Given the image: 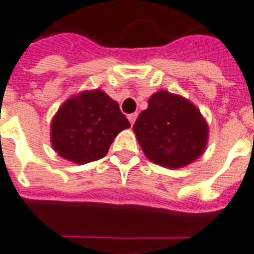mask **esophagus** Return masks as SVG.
<instances>
[{"label": "esophagus", "instance_id": "obj_1", "mask_svg": "<svg viewBox=\"0 0 254 254\" xmlns=\"http://www.w3.org/2000/svg\"><path fill=\"white\" fill-rule=\"evenodd\" d=\"M136 118H137V113H132V114H129V116H127V120H129V122H130V125L134 124Z\"/></svg>", "mask_w": 254, "mask_h": 254}]
</instances>
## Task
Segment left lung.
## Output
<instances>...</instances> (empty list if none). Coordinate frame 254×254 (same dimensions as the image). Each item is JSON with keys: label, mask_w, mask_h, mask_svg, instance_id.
I'll return each mask as SVG.
<instances>
[{"label": "left lung", "mask_w": 254, "mask_h": 254, "mask_svg": "<svg viewBox=\"0 0 254 254\" xmlns=\"http://www.w3.org/2000/svg\"><path fill=\"white\" fill-rule=\"evenodd\" d=\"M142 152L167 168H180L206 149L207 124L189 99L160 90L148 101L133 127Z\"/></svg>", "instance_id": "left-lung-1"}]
</instances>
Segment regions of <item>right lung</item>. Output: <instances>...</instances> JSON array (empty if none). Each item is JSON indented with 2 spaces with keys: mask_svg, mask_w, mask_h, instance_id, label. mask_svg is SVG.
Masks as SVG:
<instances>
[{
  "mask_svg": "<svg viewBox=\"0 0 254 254\" xmlns=\"http://www.w3.org/2000/svg\"><path fill=\"white\" fill-rule=\"evenodd\" d=\"M129 127L105 91H83L59 108L51 124V144L60 157L86 164L106 156L116 136Z\"/></svg>",
  "mask_w": 254,
  "mask_h": 254,
  "instance_id": "obj_1",
  "label": "right lung"
}]
</instances>
